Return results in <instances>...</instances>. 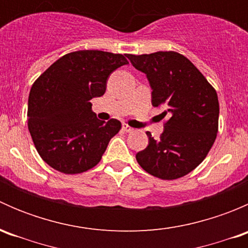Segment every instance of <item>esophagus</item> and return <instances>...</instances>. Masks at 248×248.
Returning a JSON list of instances; mask_svg holds the SVG:
<instances>
[{"label": "esophagus", "instance_id": "esophagus-1", "mask_svg": "<svg viewBox=\"0 0 248 248\" xmlns=\"http://www.w3.org/2000/svg\"><path fill=\"white\" fill-rule=\"evenodd\" d=\"M122 131H124V132H127V133H129V132H133L134 129L132 128L131 126H128V124H122Z\"/></svg>", "mask_w": 248, "mask_h": 248}]
</instances>
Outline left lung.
<instances>
[{
    "instance_id": "8db88e82",
    "label": "left lung",
    "mask_w": 248,
    "mask_h": 248,
    "mask_svg": "<svg viewBox=\"0 0 248 248\" xmlns=\"http://www.w3.org/2000/svg\"><path fill=\"white\" fill-rule=\"evenodd\" d=\"M127 57L146 74L152 89V106L169 115L159 139L149 137L146 149L136 158L149 174L162 180L185 176L204 161L218 132L219 104L216 90L199 69L176 51Z\"/></svg>"
}]
</instances>
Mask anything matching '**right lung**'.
Masks as SVG:
<instances>
[{
    "label": "right lung",
    "instance_id": "add662e5",
    "mask_svg": "<svg viewBox=\"0 0 248 248\" xmlns=\"http://www.w3.org/2000/svg\"><path fill=\"white\" fill-rule=\"evenodd\" d=\"M124 64V55L78 50L60 57L33 82L27 126L37 152L55 170L80 174L99 163L121 122L97 119L90 101L103 96L110 74Z\"/></svg>",
    "mask_w": 248,
    "mask_h": 248
}]
</instances>
